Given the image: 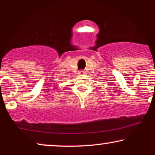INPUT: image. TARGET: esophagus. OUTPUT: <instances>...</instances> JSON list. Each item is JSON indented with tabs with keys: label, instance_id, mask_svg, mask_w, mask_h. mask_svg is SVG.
Masks as SVG:
<instances>
[{
	"label": "esophagus",
	"instance_id": "esophagus-1",
	"mask_svg": "<svg viewBox=\"0 0 155 155\" xmlns=\"http://www.w3.org/2000/svg\"><path fill=\"white\" fill-rule=\"evenodd\" d=\"M79 74H85V72L84 71H80Z\"/></svg>",
	"mask_w": 155,
	"mask_h": 155
}]
</instances>
